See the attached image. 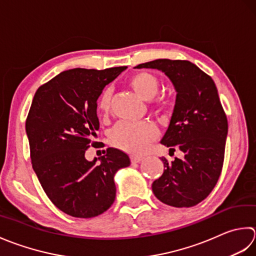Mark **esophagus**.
<instances>
[{
    "instance_id": "1",
    "label": "esophagus",
    "mask_w": 256,
    "mask_h": 256,
    "mask_svg": "<svg viewBox=\"0 0 256 256\" xmlns=\"http://www.w3.org/2000/svg\"><path fill=\"white\" fill-rule=\"evenodd\" d=\"M132 162H134V164H138V162H140V161H142V159H144V157L142 156H132Z\"/></svg>"
}]
</instances>
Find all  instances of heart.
<instances>
[{"instance_id":"b5f03b06","label":"heart","mask_w":256,"mask_h":256,"mask_svg":"<svg viewBox=\"0 0 256 256\" xmlns=\"http://www.w3.org/2000/svg\"><path fill=\"white\" fill-rule=\"evenodd\" d=\"M129 86L146 102L152 100L160 88V80L147 72H140L130 77ZM110 106V92L105 90L97 102L98 112L107 114ZM158 132L150 122H122L112 129L110 142L114 146L134 154H142L157 137Z\"/></svg>"}]
</instances>
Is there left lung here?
<instances>
[{
  "label": "left lung",
  "instance_id": "8db88e82",
  "mask_svg": "<svg viewBox=\"0 0 256 256\" xmlns=\"http://www.w3.org/2000/svg\"><path fill=\"white\" fill-rule=\"evenodd\" d=\"M164 72L176 92L174 112L161 144L184 159L162 158L164 174L152 184L154 194L174 208L194 206L210 194L220 178L228 119L212 78L188 60H156L136 66Z\"/></svg>",
  "mask_w": 256,
  "mask_h": 256
}]
</instances>
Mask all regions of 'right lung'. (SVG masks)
I'll return each mask as SVG.
<instances>
[{"label":"right lung","mask_w":256,"mask_h":256,"mask_svg":"<svg viewBox=\"0 0 256 256\" xmlns=\"http://www.w3.org/2000/svg\"><path fill=\"white\" fill-rule=\"evenodd\" d=\"M126 68L70 70L35 92L25 124L30 160L45 194L66 214L90 218L107 211L116 198L114 174L130 166L114 148L92 161L85 158L99 129L97 99Z\"/></svg>","instance_id":"1"}]
</instances>
